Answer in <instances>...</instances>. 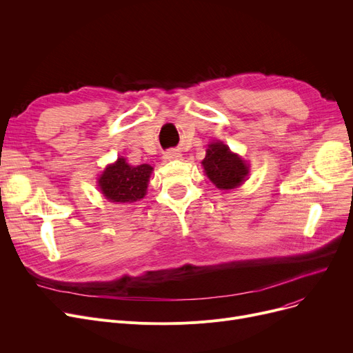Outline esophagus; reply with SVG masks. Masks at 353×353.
Masks as SVG:
<instances>
[{
	"mask_svg": "<svg viewBox=\"0 0 353 353\" xmlns=\"http://www.w3.org/2000/svg\"><path fill=\"white\" fill-rule=\"evenodd\" d=\"M180 153H177L176 150H169V152H165L164 153V159L165 160H174V159H180Z\"/></svg>",
	"mask_w": 353,
	"mask_h": 353,
	"instance_id": "1",
	"label": "esophagus"
}]
</instances>
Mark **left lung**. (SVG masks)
I'll list each match as a JSON object with an SVG mask.
<instances>
[{
	"label": "left lung",
	"instance_id": "1",
	"mask_svg": "<svg viewBox=\"0 0 353 353\" xmlns=\"http://www.w3.org/2000/svg\"><path fill=\"white\" fill-rule=\"evenodd\" d=\"M208 177L216 184L217 189H234L243 183L249 173L246 163L233 154L223 143H212L201 161Z\"/></svg>",
	"mask_w": 353,
	"mask_h": 353
}]
</instances>
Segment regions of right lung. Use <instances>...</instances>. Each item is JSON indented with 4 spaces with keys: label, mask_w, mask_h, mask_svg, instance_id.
<instances>
[{
    "label": "right lung",
    "mask_w": 353,
    "mask_h": 353,
    "mask_svg": "<svg viewBox=\"0 0 353 353\" xmlns=\"http://www.w3.org/2000/svg\"><path fill=\"white\" fill-rule=\"evenodd\" d=\"M153 167L141 164L132 167L121 157L108 165L101 174L99 184L103 194L116 203H133L144 197L148 177Z\"/></svg>",
    "instance_id": "add662e5"
}]
</instances>
